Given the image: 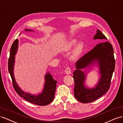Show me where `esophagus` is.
<instances>
[{"label":"esophagus","mask_w":123,"mask_h":123,"mask_svg":"<svg viewBox=\"0 0 123 123\" xmlns=\"http://www.w3.org/2000/svg\"><path fill=\"white\" fill-rule=\"evenodd\" d=\"M65 73L66 74H71V68H70L69 66H68L65 69Z\"/></svg>","instance_id":"1"}]
</instances>
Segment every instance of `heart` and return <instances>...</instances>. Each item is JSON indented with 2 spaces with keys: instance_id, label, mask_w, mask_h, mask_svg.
<instances>
[{
  "instance_id": "obj_1",
  "label": "heart",
  "mask_w": 123,
  "mask_h": 123,
  "mask_svg": "<svg viewBox=\"0 0 123 123\" xmlns=\"http://www.w3.org/2000/svg\"><path fill=\"white\" fill-rule=\"evenodd\" d=\"M77 42V40L73 39L66 44L65 47L64 48L65 51H68L71 50L72 48L75 46ZM83 42H80V43L77 45L75 49L74 50L73 54L72 55V58L73 59H75L78 58L79 55L81 54L83 48Z\"/></svg>"
}]
</instances>
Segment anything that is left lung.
<instances>
[{"instance_id": "1", "label": "left lung", "mask_w": 123, "mask_h": 123, "mask_svg": "<svg viewBox=\"0 0 123 123\" xmlns=\"http://www.w3.org/2000/svg\"><path fill=\"white\" fill-rule=\"evenodd\" d=\"M94 39L101 40L92 50L78 60L73 73L74 80V95L76 99L82 103H89L97 99L106 94L110 86L111 80L115 69V61L113 48L111 44L106 41L107 37L99 30ZM104 41V42L103 41ZM96 61L99 63L101 75L97 86L93 89L86 88L84 86L85 74L81 70Z\"/></svg>"}]
</instances>
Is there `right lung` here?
<instances>
[{"label":"right lung","instance_id":"add662e5","mask_svg":"<svg viewBox=\"0 0 123 123\" xmlns=\"http://www.w3.org/2000/svg\"><path fill=\"white\" fill-rule=\"evenodd\" d=\"M26 31H32V30L25 29ZM18 48V40L16 39L13 43L10 49V56L8 60V71L11 76L13 86L16 93L28 102L38 106H46L51 103L54 100L57 87V81L55 80L51 75L47 73L45 75V83L43 92L38 95H32L28 93H25L17 85L13 74V67L14 64L15 55Z\"/></svg>","mask_w":123,"mask_h":123}]
</instances>
